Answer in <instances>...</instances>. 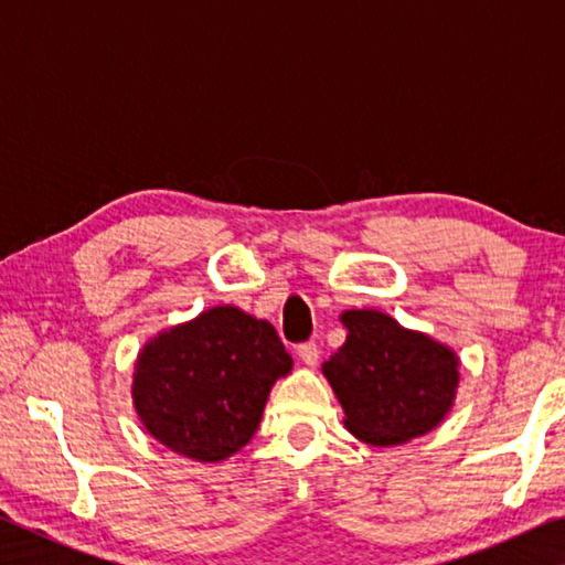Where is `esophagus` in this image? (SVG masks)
<instances>
[{
  "label": "esophagus",
  "instance_id": "34e87169",
  "mask_svg": "<svg viewBox=\"0 0 565 565\" xmlns=\"http://www.w3.org/2000/svg\"><path fill=\"white\" fill-rule=\"evenodd\" d=\"M296 353H299V359L306 363V366H317L321 351L317 347V341H306L299 349H296Z\"/></svg>",
  "mask_w": 565,
  "mask_h": 565
}]
</instances>
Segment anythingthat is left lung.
<instances>
[{
    "instance_id": "left-lung-1",
    "label": "left lung",
    "mask_w": 565,
    "mask_h": 565,
    "mask_svg": "<svg viewBox=\"0 0 565 565\" xmlns=\"http://www.w3.org/2000/svg\"><path fill=\"white\" fill-rule=\"evenodd\" d=\"M347 341L323 361L343 424L363 444L396 446L424 436L451 411L458 356L376 309L341 313Z\"/></svg>"
}]
</instances>
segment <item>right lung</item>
<instances>
[{
  "mask_svg": "<svg viewBox=\"0 0 565 565\" xmlns=\"http://www.w3.org/2000/svg\"><path fill=\"white\" fill-rule=\"evenodd\" d=\"M291 366L269 321L214 306L145 343L134 363V408L159 444L216 463L252 441L271 386Z\"/></svg>",
  "mask_w": 565,
  "mask_h": 565,
  "instance_id": "obj_1",
  "label": "right lung"
}]
</instances>
